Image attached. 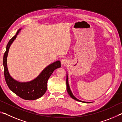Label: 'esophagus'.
I'll use <instances>...</instances> for the list:
<instances>
[{
	"label": "esophagus",
	"instance_id": "obj_1",
	"mask_svg": "<svg viewBox=\"0 0 122 122\" xmlns=\"http://www.w3.org/2000/svg\"><path fill=\"white\" fill-rule=\"evenodd\" d=\"M67 63H68V61H67V59H62V60H61V63L62 64V65H66V64H67Z\"/></svg>",
	"mask_w": 122,
	"mask_h": 122
}]
</instances>
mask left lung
I'll list each match as a JSON object with an SVG mask.
<instances>
[{"label": "left lung", "instance_id": "1", "mask_svg": "<svg viewBox=\"0 0 122 122\" xmlns=\"http://www.w3.org/2000/svg\"><path fill=\"white\" fill-rule=\"evenodd\" d=\"M66 84H67V92L68 94L69 95V96L71 97L74 99V100H75L77 101H78V102H84V103H90V102H83V101H80L79 100H78L77 98H76L75 96L73 95V93H72L71 90V89H70L69 87V84H68V76H67V80H66Z\"/></svg>", "mask_w": 122, "mask_h": 122}]
</instances>
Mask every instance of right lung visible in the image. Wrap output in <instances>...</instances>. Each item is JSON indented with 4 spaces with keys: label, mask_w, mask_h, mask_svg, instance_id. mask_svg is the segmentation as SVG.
<instances>
[{
    "label": "right lung",
    "mask_w": 122,
    "mask_h": 122,
    "mask_svg": "<svg viewBox=\"0 0 122 122\" xmlns=\"http://www.w3.org/2000/svg\"><path fill=\"white\" fill-rule=\"evenodd\" d=\"M20 30L21 29L18 30L15 36L10 39L6 46L3 58L4 76L9 88L16 95L24 100H34L41 97L46 92L48 78L55 69L61 67V62L60 61H57L49 65L43 70L38 77L31 81L20 82L14 80L10 76L8 71L7 56L10 46L15 39Z\"/></svg>",
    "instance_id": "right-lung-1"
}]
</instances>
